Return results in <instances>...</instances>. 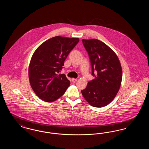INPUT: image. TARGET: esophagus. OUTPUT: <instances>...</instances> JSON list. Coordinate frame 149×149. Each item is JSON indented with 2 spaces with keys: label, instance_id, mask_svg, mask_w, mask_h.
<instances>
[{
  "label": "esophagus",
  "instance_id": "esophagus-1",
  "mask_svg": "<svg viewBox=\"0 0 149 149\" xmlns=\"http://www.w3.org/2000/svg\"><path fill=\"white\" fill-rule=\"evenodd\" d=\"M71 81L72 82V83H75L77 81V79H74V78H72L71 79Z\"/></svg>",
  "mask_w": 149,
  "mask_h": 149
}]
</instances>
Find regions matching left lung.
<instances>
[{
	"mask_svg": "<svg viewBox=\"0 0 149 149\" xmlns=\"http://www.w3.org/2000/svg\"><path fill=\"white\" fill-rule=\"evenodd\" d=\"M82 42L88 53L92 75L95 78L81 92L92 106H106L113 100L120 88L122 71L120 60L113 50L97 39H83Z\"/></svg>",
	"mask_w": 149,
	"mask_h": 149,
	"instance_id": "1",
	"label": "left lung"
}]
</instances>
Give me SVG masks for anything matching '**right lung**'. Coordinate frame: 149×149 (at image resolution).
<instances>
[{
    "label": "right lung",
    "mask_w": 149,
    "mask_h": 149,
    "mask_svg": "<svg viewBox=\"0 0 149 149\" xmlns=\"http://www.w3.org/2000/svg\"><path fill=\"white\" fill-rule=\"evenodd\" d=\"M79 41L78 38L56 36L42 43L33 53L29 65V80L36 94L52 102L61 97L70 84L65 74H58L64 61Z\"/></svg>",
    "instance_id": "add662e5"
}]
</instances>
